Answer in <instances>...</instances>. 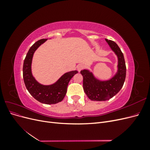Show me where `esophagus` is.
I'll use <instances>...</instances> for the list:
<instances>
[{"instance_id": "34e87169", "label": "esophagus", "mask_w": 150, "mask_h": 150, "mask_svg": "<svg viewBox=\"0 0 150 150\" xmlns=\"http://www.w3.org/2000/svg\"><path fill=\"white\" fill-rule=\"evenodd\" d=\"M83 67H84V66L83 64H80L77 66V69H78V71L79 72L81 70H82L83 69Z\"/></svg>"}]
</instances>
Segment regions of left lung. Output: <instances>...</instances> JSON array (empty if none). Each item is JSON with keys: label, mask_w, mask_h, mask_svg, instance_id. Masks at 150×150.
Instances as JSON below:
<instances>
[{"label": "left lung", "mask_w": 150, "mask_h": 150, "mask_svg": "<svg viewBox=\"0 0 150 150\" xmlns=\"http://www.w3.org/2000/svg\"><path fill=\"white\" fill-rule=\"evenodd\" d=\"M111 49L117 58V69L111 78L102 81L96 78L89 69L81 71L83 77V89L87 96L92 101L109 100L118 93L124 84L126 68L123 54L117 44L105 39Z\"/></svg>", "instance_id": "left-lung-1"}]
</instances>
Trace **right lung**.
Here are the masks:
<instances>
[{
	"mask_svg": "<svg viewBox=\"0 0 150 150\" xmlns=\"http://www.w3.org/2000/svg\"><path fill=\"white\" fill-rule=\"evenodd\" d=\"M47 39H40L30 47L27 54L23 64V79L29 93L36 100L46 104H56L61 102L67 92L68 84L77 71H71L63 74L56 83L49 85L39 83L32 73L31 66L34 54L38 48L46 41Z\"/></svg>",
	"mask_w": 150,
	"mask_h": 150,
	"instance_id": "1",
	"label": "right lung"
}]
</instances>
